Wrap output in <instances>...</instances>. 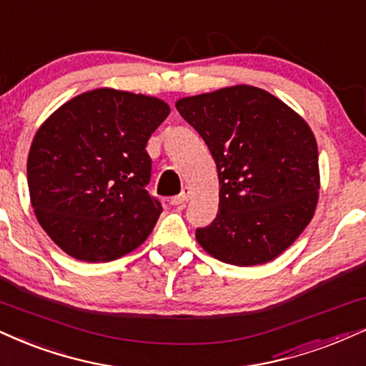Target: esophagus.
Here are the masks:
<instances>
[{
    "label": "esophagus",
    "instance_id": "esophagus-1",
    "mask_svg": "<svg viewBox=\"0 0 366 366\" xmlns=\"http://www.w3.org/2000/svg\"><path fill=\"white\" fill-rule=\"evenodd\" d=\"M192 198V190L188 187H184L183 190H182V193H179L178 197H173L169 200V204L171 205H183V204H187L188 200H190Z\"/></svg>",
    "mask_w": 366,
    "mask_h": 366
}]
</instances>
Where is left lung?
<instances>
[{
    "mask_svg": "<svg viewBox=\"0 0 366 366\" xmlns=\"http://www.w3.org/2000/svg\"><path fill=\"white\" fill-rule=\"evenodd\" d=\"M219 173V212L197 229L202 249L224 263L264 264L287 251L315 214L321 188L312 129L264 89L236 84L176 100Z\"/></svg>",
    "mask_w": 366,
    "mask_h": 366,
    "instance_id": "left-lung-1",
    "label": "left lung"
}]
</instances>
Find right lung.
Instances as JSON below:
<instances>
[{"instance_id": "add662e5", "label": "right lung", "mask_w": 366, "mask_h": 366, "mask_svg": "<svg viewBox=\"0 0 366 366\" xmlns=\"http://www.w3.org/2000/svg\"><path fill=\"white\" fill-rule=\"evenodd\" d=\"M161 98L97 88L45 119L26 159L35 217L71 258L108 263L137 249L161 204L146 190V146L169 115Z\"/></svg>"}]
</instances>
